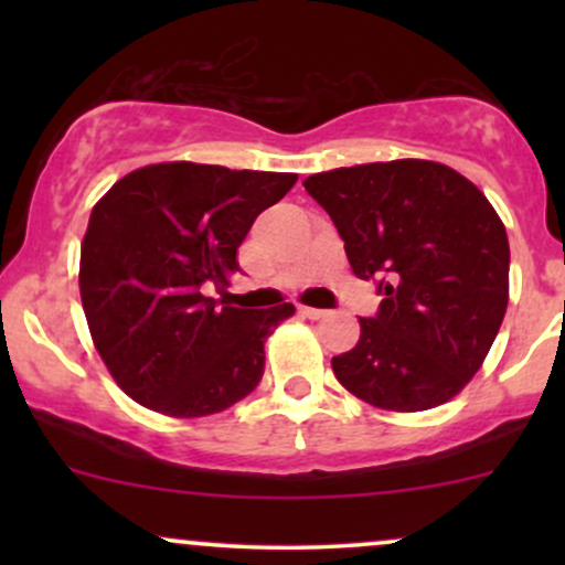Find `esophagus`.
<instances>
[{"instance_id":"obj_1","label":"esophagus","mask_w":565,"mask_h":565,"mask_svg":"<svg viewBox=\"0 0 565 565\" xmlns=\"http://www.w3.org/2000/svg\"><path fill=\"white\" fill-rule=\"evenodd\" d=\"M300 313L305 316V319H313V321H319V319H323V316H327V310H321V308H308V305H302V308H300Z\"/></svg>"}]
</instances>
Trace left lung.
<instances>
[{"instance_id": "left-lung-1", "label": "left lung", "mask_w": 565, "mask_h": 565, "mask_svg": "<svg viewBox=\"0 0 565 565\" xmlns=\"http://www.w3.org/2000/svg\"><path fill=\"white\" fill-rule=\"evenodd\" d=\"M302 185L332 217L353 274L382 295L355 348L332 359L334 377L387 412L446 404L481 369L508 310L510 244L494 206L425 159L340 167Z\"/></svg>"}]
</instances>
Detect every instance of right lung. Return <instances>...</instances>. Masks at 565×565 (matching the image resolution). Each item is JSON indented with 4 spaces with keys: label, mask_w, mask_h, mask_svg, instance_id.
<instances>
[{
    "label": "right lung",
    "mask_w": 565,
    "mask_h": 565,
    "mask_svg": "<svg viewBox=\"0 0 565 565\" xmlns=\"http://www.w3.org/2000/svg\"><path fill=\"white\" fill-rule=\"evenodd\" d=\"M291 172L167 161L125 174L95 204L79 291L103 364L129 398L206 417L242 401L265 369V340L295 305H223L255 217L287 196Z\"/></svg>",
    "instance_id": "add662e5"
}]
</instances>
